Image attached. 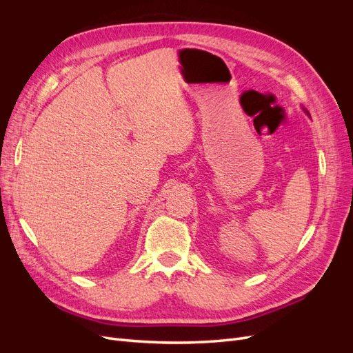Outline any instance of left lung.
Masks as SVG:
<instances>
[{"label":"left lung","instance_id":"obj_1","mask_svg":"<svg viewBox=\"0 0 353 353\" xmlns=\"http://www.w3.org/2000/svg\"><path fill=\"white\" fill-rule=\"evenodd\" d=\"M303 110H305V109H303ZM305 112H306V113H307V110H305ZM307 114H309V113H307Z\"/></svg>","mask_w":353,"mask_h":353}]
</instances>
